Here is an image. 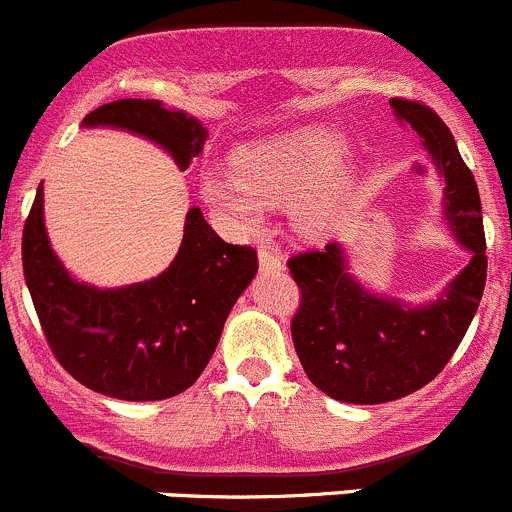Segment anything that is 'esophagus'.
<instances>
[{"mask_svg": "<svg viewBox=\"0 0 512 512\" xmlns=\"http://www.w3.org/2000/svg\"><path fill=\"white\" fill-rule=\"evenodd\" d=\"M257 255H260V267H262V270L279 272L284 267L282 255H279V250L272 245V242H260V250H257Z\"/></svg>", "mask_w": 512, "mask_h": 512, "instance_id": "obj_1", "label": "esophagus"}]
</instances>
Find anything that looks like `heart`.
Listing matches in <instances>:
<instances>
[{
    "label": "heart",
    "mask_w": 512,
    "mask_h": 512,
    "mask_svg": "<svg viewBox=\"0 0 512 512\" xmlns=\"http://www.w3.org/2000/svg\"><path fill=\"white\" fill-rule=\"evenodd\" d=\"M341 157V139L314 129L282 142L257 144L233 157L230 176L208 171L201 181L203 198L233 215L242 225H255L260 203H274L321 181Z\"/></svg>",
    "instance_id": "b5f03b06"
}]
</instances>
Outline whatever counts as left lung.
Masks as SVG:
<instances>
[{"mask_svg":"<svg viewBox=\"0 0 512 512\" xmlns=\"http://www.w3.org/2000/svg\"><path fill=\"white\" fill-rule=\"evenodd\" d=\"M390 107L424 139L444 174L446 218L471 262L444 297L407 306L365 292L348 274L338 242L289 257L301 292L292 319L301 368L328 397L353 405L400 400L432 383L469 331L488 272L481 196L454 134L424 102L392 98Z\"/></svg>","mask_w":512,"mask_h":512,"instance_id":"1","label":"left lung"}]
</instances>
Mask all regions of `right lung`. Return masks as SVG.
Returning a JSON list of instances; mask_svg holds the SVG:
<instances>
[{
    "label": "right lung",
    "instance_id": "add662e5",
    "mask_svg": "<svg viewBox=\"0 0 512 512\" xmlns=\"http://www.w3.org/2000/svg\"><path fill=\"white\" fill-rule=\"evenodd\" d=\"M83 125L142 134L184 171L206 142L201 122L159 100L107 102L85 115ZM21 262L43 336L63 370L80 385L127 402L166 400L196 383L230 309L257 272L250 245L218 238L201 208H191L179 255L159 277L120 289L80 284L48 245L41 186L24 223Z\"/></svg>",
    "mask_w": 512,
    "mask_h": 512
}]
</instances>
